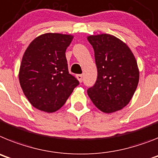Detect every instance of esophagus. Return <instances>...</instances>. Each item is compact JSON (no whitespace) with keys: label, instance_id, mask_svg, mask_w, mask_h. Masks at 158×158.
I'll list each match as a JSON object with an SVG mask.
<instances>
[{"label":"esophagus","instance_id":"esophagus-1","mask_svg":"<svg viewBox=\"0 0 158 158\" xmlns=\"http://www.w3.org/2000/svg\"><path fill=\"white\" fill-rule=\"evenodd\" d=\"M76 78H77L78 80H79L80 83L83 82V75H76Z\"/></svg>","mask_w":158,"mask_h":158}]
</instances>
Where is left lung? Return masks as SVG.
Returning <instances> with one entry per match:
<instances>
[{
	"label": "left lung",
	"mask_w": 158,
	"mask_h": 158,
	"mask_svg": "<svg viewBox=\"0 0 158 158\" xmlns=\"http://www.w3.org/2000/svg\"><path fill=\"white\" fill-rule=\"evenodd\" d=\"M94 51L97 80L87 94L104 113L123 109L132 98L139 81L137 60L127 44L110 34L87 36Z\"/></svg>",
	"instance_id": "left-lung-1"
}]
</instances>
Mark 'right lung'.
Listing matches in <instances>:
<instances>
[{
	"mask_svg": "<svg viewBox=\"0 0 158 158\" xmlns=\"http://www.w3.org/2000/svg\"><path fill=\"white\" fill-rule=\"evenodd\" d=\"M73 37L68 34H42L24 52L19 71L20 87L30 103L41 111L60 110L79 85L68 72L65 55Z\"/></svg>",
	"mask_w": 158,
	"mask_h": 158,
	"instance_id": "right-lung-1",
	"label": "right lung"
}]
</instances>
